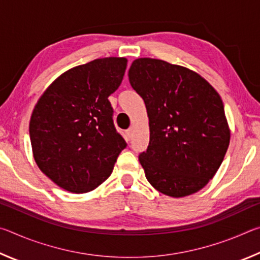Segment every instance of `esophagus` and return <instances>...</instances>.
I'll use <instances>...</instances> for the list:
<instances>
[{"instance_id":"esophagus-1","label":"esophagus","mask_w":260,"mask_h":260,"mask_svg":"<svg viewBox=\"0 0 260 260\" xmlns=\"http://www.w3.org/2000/svg\"><path fill=\"white\" fill-rule=\"evenodd\" d=\"M133 128H129V129H127L126 131V136H127V140L128 141H131V139L133 138Z\"/></svg>"}]
</instances>
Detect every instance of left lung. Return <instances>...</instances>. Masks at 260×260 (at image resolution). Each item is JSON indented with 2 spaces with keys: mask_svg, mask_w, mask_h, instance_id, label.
<instances>
[{
  "mask_svg": "<svg viewBox=\"0 0 260 260\" xmlns=\"http://www.w3.org/2000/svg\"><path fill=\"white\" fill-rule=\"evenodd\" d=\"M128 78L149 118L150 141L139 156L149 183L171 197L201 190L230 146L218 91L192 70L149 57L132 63Z\"/></svg>",
  "mask_w": 260,
  "mask_h": 260,
  "instance_id": "obj_1",
  "label": "left lung"
}]
</instances>
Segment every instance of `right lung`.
I'll use <instances>...</instances> for the list:
<instances>
[{
    "label": "right lung",
    "mask_w": 260,
    "mask_h": 260,
    "mask_svg": "<svg viewBox=\"0 0 260 260\" xmlns=\"http://www.w3.org/2000/svg\"><path fill=\"white\" fill-rule=\"evenodd\" d=\"M126 67L125 57H105L70 69L35 104L29 120L34 160L65 190L98 188L127 146L114 128L108 100L120 86Z\"/></svg>",
    "instance_id": "add662e5"
}]
</instances>
